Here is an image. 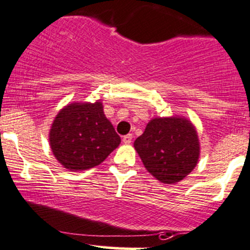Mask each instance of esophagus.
Segmentation results:
<instances>
[{
    "instance_id": "esophagus-1",
    "label": "esophagus",
    "mask_w": 250,
    "mask_h": 250,
    "mask_svg": "<svg viewBox=\"0 0 250 250\" xmlns=\"http://www.w3.org/2000/svg\"><path fill=\"white\" fill-rule=\"evenodd\" d=\"M131 141H132V133H127V135H125L123 137V142L125 144H130Z\"/></svg>"
}]
</instances>
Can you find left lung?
I'll list each match as a JSON object with an SVG mask.
<instances>
[{
  "label": "left lung",
  "mask_w": 250,
  "mask_h": 250,
  "mask_svg": "<svg viewBox=\"0 0 250 250\" xmlns=\"http://www.w3.org/2000/svg\"><path fill=\"white\" fill-rule=\"evenodd\" d=\"M133 146L146 171L165 184L185 178L196 166L200 155L195 127L183 118L150 120Z\"/></svg>",
  "instance_id": "left-lung-1"
}]
</instances>
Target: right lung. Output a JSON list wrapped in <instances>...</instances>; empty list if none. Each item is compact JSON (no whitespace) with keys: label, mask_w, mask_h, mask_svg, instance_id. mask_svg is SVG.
<instances>
[{"label":"right lung","mask_w":250,"mask_h":250,"mask_svg":"<svg viewBox=\"0 0 250 250\" xmlns=\"http://www.w3.org/2000/svg\"><path fill=\"white\" fill-rule=\"evenodd\" d=\"M49 141L54 156L69 171L97 166L120 144L101 102L66 106L51 125Z\"/></svg>","instance_id":"obj_1"}]
</instances>
